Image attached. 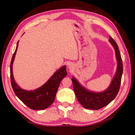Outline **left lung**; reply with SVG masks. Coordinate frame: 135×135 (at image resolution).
Returning <instances> with one entry per match:
<instances>
[{"label": "left lung", "instance_id": "left-lung-1", "mask_svg": "<svg viewBox=\"0 0 135 135\" xmlns=\"http://www.w3.org/2000/svg\"><path fill=\"white\" fill-rule=\"evenodd\" d=\"M109 41L115 49L117 60V69L115 76L108 89L102 93L91 92L83 88L74 77L72 79L74 91L77 100L84 107L87 109L98 110L107 106L115 98L120 89L123 72L121 56L117 43L110 36Z\"/></svg>", "mask_w": 135, "mask_h": 135}]
</instances>
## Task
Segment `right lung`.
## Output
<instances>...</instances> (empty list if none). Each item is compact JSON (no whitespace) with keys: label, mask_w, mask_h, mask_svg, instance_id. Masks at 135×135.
Returning a JSON list of instances; mask_svg holds the SVG:
<instances>
[{"label":"right lung","mask_w":135,"mask_h":135,"mask_svg":"<svg viewBox=\"0 0 135 135\" xmlns=\"http://www.w3.org/2000/svg\"><path fill=\"white\" fill-rule=\"evenodd\" d=\"M18 42L12 57L10 65L11 83L15 93L27 107L33 110H44L49 107L55 101L56 94L60 82L67 75L66 66H63L57 70L43 86L33 91H26L20 88L15 83L13 74V64L16 55Z\"/></svg>","instance_id":"right-lung-1"}]
</instances>
